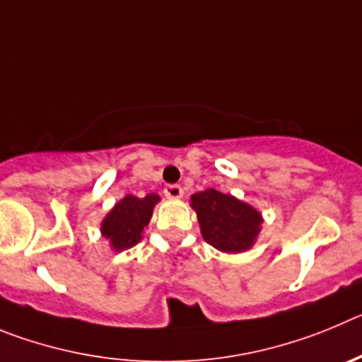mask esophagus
Listing matches in <instances>:
<instances>
[{"mask_svg": "<svg viewBox=\"0 0 362 362\" xmlns=\"http://www.w3.org/2000/svg\"><path fill=\"white\" fill-rule=\"evenodd\" d=\"M164 194L168 198H173V200H177V198H182V194H184V189H182L178 184H169L164 187Z\"/></svg>", "mask_w": 362, "mask_h": 362, "instance_id": "esophagus-1", "label": "esophagus"}]
</instances>
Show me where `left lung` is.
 Segmentation results:
<instances>
[{"instance_id": "obj_1", "label": "left lung", "mask_w": 362, "mask_h": 362, "mask_svg": "<svg viewBox=\"0 0 362 362\" xmlns=\"http://www.w3.org/2000/svg\"><path fill=\"white\" fill-rule=\"evenodd\" d=\"M191 205L197 211L204 240L221 252L247 250L258 236L259 213L230 194L205 189L191 197Z\"/></svg>"}]
</instances>
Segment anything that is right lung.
<instances>
[{
  "label": "right lung",
  "mask_w": 362,
  "mask_h": 362,
  "mask_svg": "<svg viewBox=\"0 0 362 362\" xmlns=\"http://www.w3.org/2000/svg\"><path fill=\"white\" fill-rule=\"evenodd\" d=\"M158 202V194H146L136 198L133 194L124 197L104 218L100 230L110 240L115 250H124L141 242L142 230L149 223L153 207Z\"/></svg>",
  "instance_id": "1"
}]
</instances>
